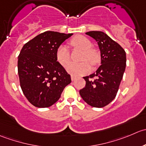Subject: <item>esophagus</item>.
<instances>
[{"mask_svg": "<svg viewBox=\"0 0 146 146\" xmlns=\"http://www.w3.org/2000/svg\"><path fill=\"white\" fill-rule=\"evenodd\" d=\"M71 79H72V81H74L75 80V76H74L73 75H72V76H71Z\"/></svg>", "mask_w": 146, "mask_h": 146, "instance_id": "esophagus-1", "label": "esophagus"}]
</instances>
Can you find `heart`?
<instances>
[{
    "instance_id": "heart-1",
    "label": "heart",
    "mask_w": 146,
    "mask_h": 146,
    "mask_svg": "<svg viewBox=\"0 0 146 146\" xmlns=\"http://www.w3.org/2000/svg\"><path fill=\"white\" fill-rule=\"evenodd\" d=\"M73 47L83 51L80 63H70L67 67L69 73L74 76H82L86 74L90 71L91 67L89 62L84 60H88L92 65L98 63L100 59V54L96 49L92 47V41L83 35H78L73 37L70 42ZM56 58L57 62L63 67H65L70 61V52L66 46L61 45L57 48L56 52Z\"/></svg>"
}]
</instances>
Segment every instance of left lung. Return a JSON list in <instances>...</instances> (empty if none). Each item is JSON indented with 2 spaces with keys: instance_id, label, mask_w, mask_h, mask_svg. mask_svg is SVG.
<instances>
[{
  "instance_id": "8db88e82",
  "label": "left lung",
  "mask_w": 146,
  "mask_h": 146,
  "mask_svg": "<svg viewBox=\"0 0 146 146\" xmlns=\"http://www.w3.org/2000/svg\"><path fill=\"white\" fill-rule=\"evenodd\" d=\"M96 40L101 51L102 65L96 72L83 77L86 85L79 94L86 103L102 108L115 99L126 65L125 52L119 44L101 31L86 33Z\"/></svg>"
}]
</instances>
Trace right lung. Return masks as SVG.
<instances>
[{"instance_id": "obj_1", "label": "right lung", "mask_w": 146, "mask_h": 146, "mask_svg": "<svg viewBox=\"0 0 146 146\" xmlns=\"http://www.w3.org/2000/svg\"><path fill=\"white\" fill-rule=\"evenodd\" d=\"M73 34L46 31L24 44L18 56L20 84L28 102L37 108L59 100L71 76L57 61L60 44Z\"/></svg>"}]
</instances>
